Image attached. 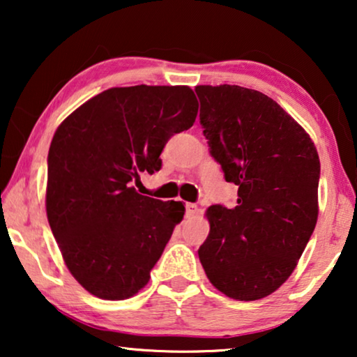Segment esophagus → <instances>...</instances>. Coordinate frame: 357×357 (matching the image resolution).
<instances>
[{
  "label": "esophagus",
  "instance_id": "1",
  "mask_svg": "<svg viewBox=\"0 0 357 357\" xmlns=\"http://www.w3.org/2000/svg\"><path fill=\"white\" fill-rule=\"evenodd\" d=\"M198 213V206L195 203H187L185 204V216L187 218H192L195 214Z\"/></svg>",
  "mask_w": 357,
  "mask_h": 357
}]
</instances>
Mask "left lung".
Returning a JSON list of instances; mask_svg holds the SVG:
<instances>
[{
	"instance_id": "obj_1",
	"label": "left lung",
	"mask_w": 357,
	"mask_h": 357,
	"mask_svg": "<svg viewBox=\"0 0 357 357\" xmlns=\"http://www.w3.org/2000/svg\"><path fill=\"white\" fill-rule=\"evenodd\" d=\"M209 153L237 204L208 208L198 257L211 284L236 301L275 292L299 261L319 216L320 159L305 130L275 100L241 86H197Z\"/></svg>"
}]
</instances>
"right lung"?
I'll use <instances>...</instances> for the list:
<instances>
[{
	"instance_id": "1",
	"label": "right lung",
	"mask_w": 357,
	"mask_h": 357,
	"mask_svg": "<svg viewBox=\"0 0 357 357\" xmlns=\"http://www.w3.org/2000/svg\"><path fill=\"white\" fill-rule=\"evenodd\" d=\"M198 102L188 86L112 87L58 126L48 151L47 218L63 260L92 296L123 301L148 284L182 202L139 195L170 136L188 130Z\"/></svg>"
}]
</instances>
